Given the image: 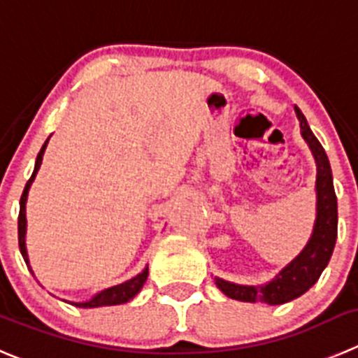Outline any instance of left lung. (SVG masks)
Here are the masks:
<instances>
[{
  "instance_id": "obj_1",
  "label": "left lung",
  "mask_w": 358,
  "mask_h": 358,
  "mask_svg": "<svg viewBox=\"0 0 358 358\" xmlns=\"http://www.w3.org/2000/svg\"><path fill=\"white\" fill-rule=\"evenodd\" d=\"M296 118L300 122V132L309 146L316 162V219L309 240L299 255L280 270L272 280L265 285H236L229 280L213 277L217 288L226 296L240 302H265L270 306H280L289 300L299 299L320 279L329 265L337 238V198L334 190L332 169L329 157L320 145L313 130L307 125L306 116L295 106Z\"/></svg>"
}]
</instances>
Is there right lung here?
<instances>
[{"label": "right lung", "mask_w": 358, "mask_h": 358, "mask_svg": "<svg viewBox=\"0 0 358 358\" xmlns=\"http://www.w3.org/2000/svg\"><path fill=\"white\" fill-rule=\"evenodd\" d=\"M48 143L49 139L45 143H43L42 150L38 152V155H36V162H35V169H33V175L31 178L28 180V183H26L24 190H22V196H21V208H19V222H17V229H19V249H21V255L22 258H24L26 265H28L29 272L33 273L31 270V265H29V258H28V249H26V226H28V220H26V201H28V192L29 189H31V183L33 180H35L36 173H38L40 166H42V159H43V152H45V148H48ZM35 275V273H33ZM146 279H148V266H145L143 268L141 273H138L136 277H132V279L125 280V282H122V285H116V286H111V288H106L102 289V292L95 293V295L92 296V299L85 300V302H70V300H65V302L72 303V306L76 307H85V309H93V307H106V306H120V303H125L129 302V300H132L134 296L138 295L139 292H141L143 285L146 282Z\"/></svg>", "instance_id": "1"}]
</instances>
